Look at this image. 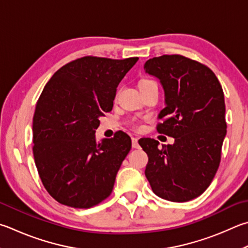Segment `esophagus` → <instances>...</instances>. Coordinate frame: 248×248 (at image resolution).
<instances>
[{
  "label": "esophagus",
  "instance_id": "34e87169",
  "mask_svg": "<svg viewBox=\"0 0 248 248\" xmlns=\"http://www.w3.org/2000/svg\"><path fill=\"white\" fill-rule=\"evenodd\" d=\"M132 147L133 148H138L139 147V142L137 138H132Z\"/></svg>",
  "mask_w": 248,
  "mask_h": 248
}]
</instances>
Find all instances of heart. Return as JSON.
<instances>
[{
  "label": "heart",
  "mask_w": 248,
  "mask_h": 248,
  "mask_svg": "<svg viewBox=\"0 0 248 248\" xmlns=\"http://www.w3.org/2000/svg\"><path fill=\"white\" fill-rule=\"evenodd\" d=\"M152 85H157V84H156L153 80H148V79H143V80L140 81V83H139L140 89H144V88H147V87H152ZM131 124L133 125V127L137 128L138 125H139V121L132 120V121H131Z\"/></svg>",
  "instance_id": "obj_1"
}]
</instances>
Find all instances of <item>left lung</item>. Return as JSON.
Returning a JSON list of instances; mask_svg holds the SVG:
<instances>
[{
    "mask_svg": "<svg viewBox=\"0 0 248 248\" xmlns=\"http://www.w3.org/2000/svg\"><path fill=\"white\" fill-rule=\"evenodd\" d=\"M144 69L165 90L167 106L160 111L157 131L174 138L172 145L161 147L154 139L140 140L148 156L146 178L161 199H196L210 186L221 160L227 133L221 84L209 67L178 54L153 57Z\"/></svg>",
    "mask_w": 248,
    "mask_h": 248,
    "instance_id": "1",
    "label": "left lung"
}]
</instances>
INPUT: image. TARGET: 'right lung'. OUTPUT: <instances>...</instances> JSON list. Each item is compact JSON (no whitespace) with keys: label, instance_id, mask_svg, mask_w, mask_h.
Here are the masks:
<instances>
[{"label":"right lung","instance_id":"add662e5","mask_svg":"<svg viewBox=\"0 0 248 248\" xmlns=\"http://www.w3.org/2000/svg\"><path fill=\"white\" fill-rule=\"evenodd\" d=\"M138 60L80 57L44 87L33 115L32 151L44 187L61 204L87 209L111 194L131 139L118 131L97 144L94 133Z\"/></svg>","mask_w":248,"mask_h":248}]
</instances>
